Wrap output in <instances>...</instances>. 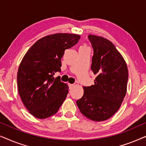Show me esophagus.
<instances>
[{
	"instance_id": "34e87169",
	"label": "esophagus",
	"mask_w": 146,
	"mask_h": 146,
	"mask_svg": "<svg viewBox=\"0 0 146 146\" xmlns=\"http://www.w3.org/2000/svg\"><path fill=\"white\" fill-rule=\"evenodd\" d=\"M68 86H69V89L70 90V89L72 88L73 86H74V85L73 84H68Z\"/></svg>"
}]
</instances>
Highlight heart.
Segmentation results:
<instances>
[{"instance_id": "b5f03b06", "label": "heart", "mask_w": 146, "mask_h": 146, "mask_svg": "<svg viewBox=\"0 0 146 146\" xmlns=\"http://www.w3.org/2000/svg\"><path fill=\"white\" fill-rule=\"evenodd\" d=\"M80 48H88V47H87L86 45H82L80 47Z\"/></svg>"}]
</instances>
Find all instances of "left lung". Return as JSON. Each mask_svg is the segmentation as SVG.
I'll return each instance as SVG.
<instances>
[{
  "instance_id": "obj_1",
  "label": "left lung",
  "mask_w": 146,
  "mask_h": 146,
  "mask_svg": "<svg viewBox=\"0 0 146 146\" xmlns=\"http://www.w3.org/2000/svg\"><path fill=\"white\" fill-rule=\"evenodd\" d=\"M94 50L91 69L94 84L84 87V95L76 104L80 112L95 121L112 116L120 107L127 91V64L113 44L102 36L90 35Z\"/></svg>"
}]
</instances>
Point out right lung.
Returning <instances> with one entry per match:
<instances>
[{
  "label": "right lung",
  "mask_w": 146,
  "mask_h": 146,
  "mask_svg": "<svg viewBox=\"0 0 146 146\" xmlns=\"http://www.w3.org/2000/svg\"><path fill=\"white\" fill-rule=\"evenodd\" d=\"M80 36L57 33L46 36L30 48L20 64L17 73L19 93L31 114L45 119L57 112L65 100L68 86L60 77L61 58L65 50L77 44Z\"/></svg>",
  "instance_id": "add662e5"
}]
</instances>
